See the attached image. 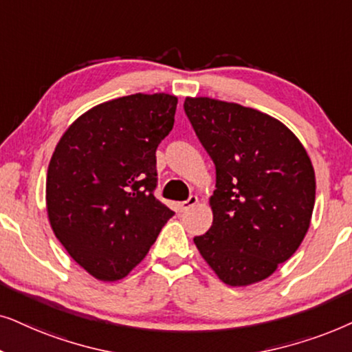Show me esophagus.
<instances>
[{"mask_svg": "<svg viewBox=\"0 0 352 352\" xmlns=\"http://www.w3.org/2000/svg\"><path fill=\"white\" fill-rule=\"evenodd\" d=\"M196 204H198V196H190V198L184 201V203L177 204V209H179V212H185V210L191 209Z\"/></svg>", "mask_w": 352, "mask_h": 352, "instance_id": "34e87169", "label": "esophagus"}]
</instances>
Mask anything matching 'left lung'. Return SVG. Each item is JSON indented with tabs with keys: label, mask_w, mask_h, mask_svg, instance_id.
Segmentation results:
<instances>
[{
	"label": "left lung",
	"mask_w": 352,
	"mask_h": 352,
	"mask_svg": "<svg viewBox=\"0 0 352 352\" xmlns=\"http://www.w3.org/2000/svg\"><path fill=\"white\" fill-rule=\"evenodd\" d=\"M184 107L215 166L212 225L195 245L230 287L265 280L309 230L311 159L287 125L252 107L203 96L186 98Z\"/></svg>",
	"instance_id": "left-lung-1"
}]
</instances>
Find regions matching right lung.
I'll use <instances>...</instances> for the list:
<instances>
[{"label": "right lung", "mask_w": 352, "mask_h": 352, "mask_svg": "<svg viewBox=\"0 0 352 352\" xmlns=\"http://www.w3.org/2000/svg\"><path fill=\"white\" fill-rule=\"evenodd\" d=\"M177 96H122L65 130L46 175V210L70 257L116 282L148 254L173 210L154 198L156 149L173 127Z\"/></svg>", "instance_id": "1"}]
</instances>
